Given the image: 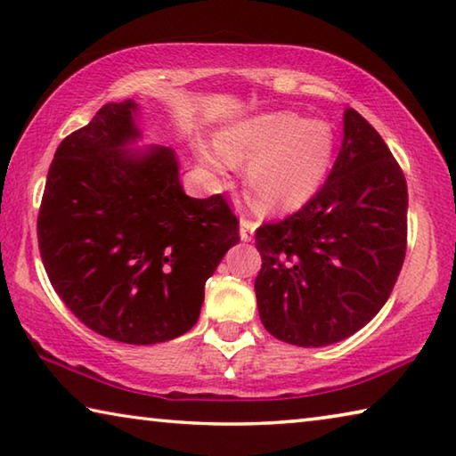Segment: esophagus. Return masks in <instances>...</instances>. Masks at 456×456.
Segmentation results:
<instances>
[{"label": "esophagus", "instance_id": "1", "mask_svg": "<svg viewBox=\"0 0 456 456\" xmlns=\"http://www.w3.org/2000/svg\"><path fill=\"white\" fill-rule=\"evenodd\" d=\"M256 227H257L256 221L241 217V223H239V235H241L243 241H251L253 233H256Z\"/></svg>", "mask_w": 456, "mask_h": 456}]
</instances>
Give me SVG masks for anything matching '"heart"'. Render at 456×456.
<instances>
[{
	"instance_id": "1",
	"label": "heart",
	"mask_w": 456,
	"mask_h": 456,
	"mask_svg": "<svg viewBox=\"0 0 456 456\" xmlns=\"http://www.w3.org/2000/svg\"><path fill=\"white\" fill-rule=\"evenodd\" d=\"M213 165H249L247 181L256 205L267 211L305 203L326 179L336 136L326 120L280 110L235 122L217 138Z\"/></svg>"
}]
</instances>
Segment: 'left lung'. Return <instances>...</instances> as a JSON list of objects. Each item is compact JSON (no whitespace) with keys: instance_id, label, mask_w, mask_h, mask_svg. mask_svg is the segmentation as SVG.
Wrapping results in <instances>:
<instances>
[{"instance_id":"8db88e82","label":"left lung","mask_w":456,"mask_h":456,"mask_svg":"<svg viewBox=\"0 0 456 456\" xmlns=\"http://www.w3.org/2000/svg\"><path fill=\"white\" fill-rule=\"evenodd\" d=\"M406 179L376 128L348 108L328 179L289 217L256 231L259 318L302 348L364 328L390 297L406 256Z\"/></svg>"}]
</instances>
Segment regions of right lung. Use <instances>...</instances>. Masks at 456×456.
I'll use <instances>...</instances> for the list:
<instances>
[{"mask_svg":"<svg viewBox=\"0 0 456 456\" xmlns=\"http://www.w3.org/2000/svg\"><path fill=\"white\" fill-rule=\"evenodd\" d=\"M134 112L133 100L106 104L60 142L37 245L52 288L84 326L146 346L195 326L239 221L223 195H184L171 149L122 151L138 136Z\"/></svg>","mask_w":456,"mask_h":456,"instance_id":"right-lung-1","label":"right lung"}]
</instances>
